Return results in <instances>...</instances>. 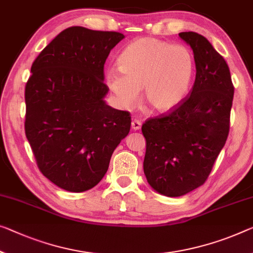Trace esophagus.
<instances>
[{"mask_svg": "<svg viewBox=\"0 0 253 253\" xmlns=\"http://www.w3.org/2000/svg\"><path fill=\"white\" fill-rule=\"evenodd\" d=\"M131 127H132V130H134V131L139 130L140 127H141V121H139V120H137V119L132 120V122H131Z\"/></svg>", "mask_w": 253, "mask_h": 253, "instance_id": "obj_1", "label": "esophagus"}]
</instances>
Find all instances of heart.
Returning <instances> with one entry per match:
<instances>
[{"instance_id": "heart-1", "label": "heart", "mask_w": 253, "mask_h": 253, "mask_svg": "<svg viewBox=\"0 0 253 253\" xmlns=\"http://www.w3.org/2000/svg\"><path fill=\"white\" fill-rule=\"evenodd\" d=\"M119 68H110L105 83L122 108L137 105L140 89L154 112H167L182 103L194 73L192 53L183 45L142 37L130 42L118 59Z\"/></svg>"}]
</instances>
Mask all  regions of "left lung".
<instances>
[{
	"mask_svg": "<svg viewBox=\"0 0 253 253\" xmlns=\"http://www.w3.org/2000/svg\"><path fill=\"white\" fill-rule=\"evenodd\" d=\"M193 50L196 80L180 105L142 124L143 172L155 191L181 197L203 185L226 142L234 95L224 57L203 35L178 34Z\"/></svg>",
	"mask_w": 253,
	"mask_h": 253,
	"instance_id": "left-lung-1",
	"label": "left lung"
}]
</instances>
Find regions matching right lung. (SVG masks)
<instances>
[{"label": "right lung", "instance_id": "obj_1", "mask_svg": "<svg viewBox=\"0 0 253 253\" xmlns=\"http://www.w3.org/2000/svg\"><path fill=\"white\" fill-rule=\"evenodd\" d=\"M124 35L70 27L42 50L25 89V131L45 177L70 192L94 188L129 133L131 116L108 106L104 64Z\"/></svg>", "mask_w": 253, "mask_h": 253}]
</instances>
